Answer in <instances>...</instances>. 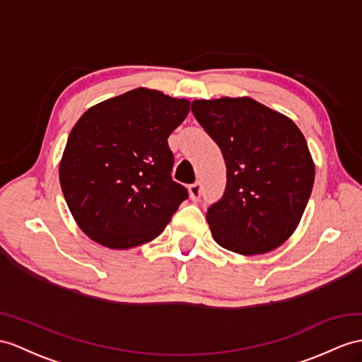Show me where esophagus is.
I'll list each match as a JSON object with an SVG mask.
<instances>
[{
  "mask_svg": "<svg viewBox=\"0 0 362 362\" xmlns=\"http://www.w3.org/2000/svg\"><path fill=\"white\" fill-rule=\"evenodd\" d=\"M201 184L195 182V184H190L189 186V193H190V198L192 201H199L201 198Z\"/></svg>",
  "mask_w": 362,
  "mask_h": 362,
  "instance_id": "obj_1",
  "label": "esophagus"
}]
</instances>
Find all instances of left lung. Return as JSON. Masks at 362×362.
I'll return each instance as SVG.
<instances>
[{"instance_id": "8db88e82", "label": "left lung", "mask_w": 362, "mask_h": 362, "mask_svg": "<svg viewBox=\"0 0 362 362\" xmlns=\"http://www.w3.org/2000/svg\"><path fill=\"white\" fill-rule=\"evenodd\" d=\"M192 113L227 167L224 195L207 210L214 240L241 255L279 247L313 189L315 165L301 130L252 98L197 100Z\"/></svg>"}]
</instances>
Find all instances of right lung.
Instances as JSON below:
<instances>
[{"label":"right lung","instance_id":"add662e5","mask_svg":"<svg viewBox=\"0 0 362 362\" xmlns=\"http://www.w3.org/2000/svg\"><path fill=\"white\" fill-rule=\"evenodd\" d=\"M189 110L187 100L135 89L78 119L59 182L70 214L93 241L110 249L152 241L189 198L172 178L175 158L167 143Z\"/></svg>","mask_w":362,"mask_h":362}]
</instances>
